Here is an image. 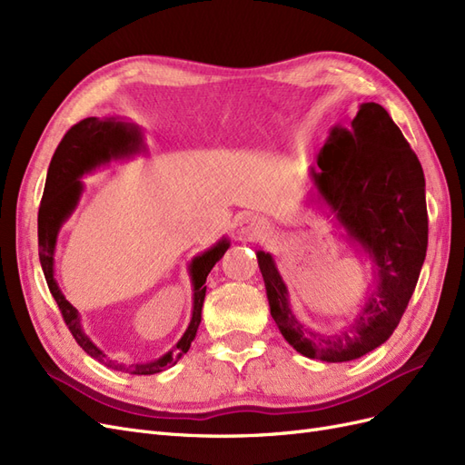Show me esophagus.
<instances>
[{
  "label": "esophagus",
  "mask_w": 465,
  "mask_h": 465,
  "mask_svg": "<svg viewBox=\"0 0 465 465\" xmlns=\"http://www.w3.org/2000/svg\"><path fill=\"white\" fill-rule=\"evenodd\" d=\"M270 231V224H267L263 219H260L258 215H246L241 221H238V227H236V234L241 238H260L263 234H267Z\"/></svg>",
  "instance_id": "esophagus-1"
}]
</instances>
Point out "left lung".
<instances>
[{
  "label": "left lung",
  "mask_w": 465,
  "mask_h": 465,
  "mask_svg": "<svg viewBox=\"0 0 465 465\" xmlns=\"http://www.w3.org/2000/svg\"><path fill=\"white\" fill-rule=\"evenodd\" d=\"M311 166L308 203L372 262L374 281L355 320L340 331H318L294 316L289 289L270 252L256 258L272 318L297 353L326 362L361 359L398 328L427 256L425 174L388 112L362 103L351 125H333Z\"/></svg>",
  "instance_id": "left-lung-1"
}]
</instances>
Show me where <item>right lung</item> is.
Listing matches in <instances>:
<instances>
[{
  "label": "right lung",
  "mask_w": 465,
  "mask_h": 465,
  "mask_svg": "<svg viewBox=\"0 0 465 465\" xmlns=\"http://www.w3.org/2000/svg\"><path fill=\"white\" fill-rule=\"evenodd\" d=\"M145 151L143 143V132L139 125L130 124L120 118H85L75 124L60 142L55 149L52 163L48 166L46 174V186L45 195H42L40 209H38V256L42 272H45L46 283L50 287L52 297L58 302L62 316L67 323L69 331L75 337V341L81 345L87 355L103 362L104 367L114 369L125 374H157L164 369H171L176 364L182 355L188 353L192 341L198 333L200 322H202V308L205 299V279L213 265L224 256L229 250L231 241L227 236L219 238L211 248H207L202 254L193 256L188 273L192 281V318L186 331L182 333L178 343L166 351V353L154 361L147 362H124L118 359H112L104 351L98 347L91 337L83 330L81 314L77 308L69 302L55 281L54 270V256H55V244H58V234L64 227V223L72 217L79 200L85 190L81 178L98 171L101 166L110 164L112 161L130 159L134 154Z\"/></svg>",
  "instance_id": "right-lung-1"
}]
</instances>
